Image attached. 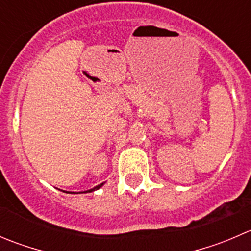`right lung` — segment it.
<instances>
[{
	"instance_id": "1",
	"label": "right lung",
	"mask_w": 251,
	"mask_h": 251,
	"mask_svg": "<svg viewBox=\"0 0 251 251\" xmlns=\"http://www.w3.org/2000/svg\"><path fill=\"white\" fill-rule=\"evenodd\" d=\"M101 185H103V184L98 185V186H96V187H94V189H92V190H89V193H91V191H93V190H96V189H99V187H100V186H101Z\"/></svg>"
}]
</instances>
